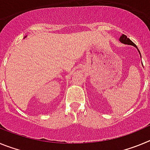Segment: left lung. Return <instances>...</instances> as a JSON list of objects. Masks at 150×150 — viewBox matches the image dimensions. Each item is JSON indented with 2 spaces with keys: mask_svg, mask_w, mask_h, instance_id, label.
<instances>
[{
  "mask_svg": "<svg viewBox=\"0 0 150 150\" xmlns=\"http://www.w3.org/2000/svg\"><path fill=\"white\" fill-rule=\"evenodd\" d=\"M120 42H121V43H124V44L132 45V46H135V47H136V48L137 49V46H136V45H135L134 43L133 42H132V41L129 39V38H127V36H126V35H125V34H122V35L121 37H120ZM137 50H138V49H137ZM138 51H139V50H138ZM139 52H140V51H139ZM140 57H141V56H140Z\"/></svg>",
  "mask_w": 150,
  "mask_h": 150,
  "instance_id": "left-lung-1",
  "label": "left lung"
}]
</instances>
